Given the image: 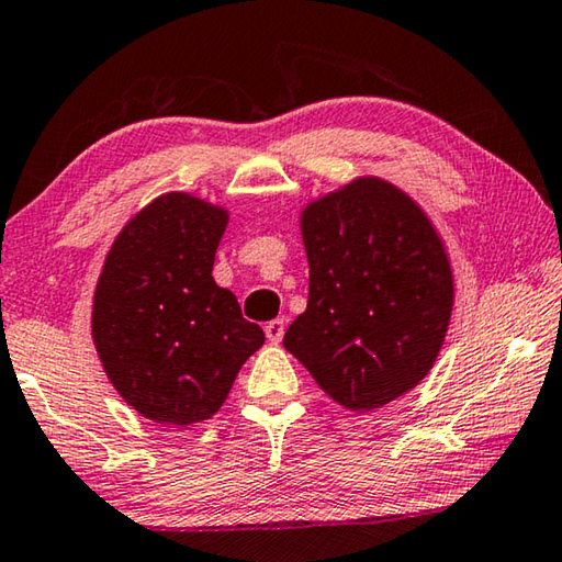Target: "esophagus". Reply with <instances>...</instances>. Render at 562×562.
<instances>
[{"label":"esophagus","instance_id":"esophagus-1","mask_svg":"<svg viewBox=\"0 0 562 562\" xmlns=\"http://www.w3.org/2000/svg\"><path fill=\"white\" fill-rule=\"evenodd\" d=\"M283 330H286V323H283V318H276V321H269L263 326V333H266V338H269V342H281V338H283Z\"/></svg>","mask_w":562,"mask_h":562}]
</instances>
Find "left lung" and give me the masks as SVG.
<instances>
[{
    "label": "left lung",
    "instance_id": "left-lung-1",
    "mask_svg": "<svg viewBox=\"0 0 562 562\" xmlns=\"http://www.w3.org/2000/svg\"><path fill=\"white\" fill-rule=\"evenodd\" d=\"M308 306L283 348L350 412L390 405L445 346L454 273L425 210L387 180L358 177L306 204Z\"/></svg>",
    "mask_w": 562,
    "mask_h": 562
}]
</instances>
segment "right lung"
I'll use <instances>...</instances> for the list:
<instances>
[{
	"label": "right lung",
	"instance_id": "obj_1",
	"mask_svg": "<svg viewBox=\"0 0 562 562\" xmlns=\"http://www.w3.org/2000/svg\"><path fill=\"white\" fill-rule=\"evenodd\" d=\"M226 222L220 204L160 194L115 236L98 276V358L117 395L157 425L210 419L263 346V330L212 279Z\"/></svg>",
	"mask_w": 562,
	"mask_h": 562
}]
</instances>
